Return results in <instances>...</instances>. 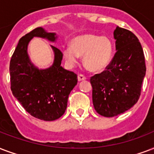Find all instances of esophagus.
I'll return each instance as SVG.
<instances>
[{
	"label": "esophagus",
	"instance_id": "obj_1",
	"mask_svg": "<svg viewBox=\"0 0 154 154\" xmlns=\"http://www.w3.org/2000/svg\"><path fill=\"white\" fill-rule=\"evenodd\" d=\"M77 79H78L79 82H81V81H84V80L86 79V77H85V76H84L83 74H78V76H77Z\"/></svg>",
	"mask_w": 154,
	"mask_h": 154
}]
</instances>
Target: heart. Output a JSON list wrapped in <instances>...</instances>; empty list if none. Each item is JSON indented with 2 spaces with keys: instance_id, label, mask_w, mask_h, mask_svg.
<instances>
[{
  "instance_id": "b5f03b06",
  "label": "heart",
  "mask_w": 154,
  "mask_h": 154,
  "mask_svg": "<svg viewBox=\"0 0 154 154\" xmlns=\"http://www.w3.org/2000/svg\"><path fill=\"white\" fill-rule=\"evenodd\" d=\"M71 47H64L63 55L69 64H75L79 56H83L85 68L90 72H102L111 63L113 44L108 37L94 34H85L75 37Z\"/></svg>"
}]
</instances>
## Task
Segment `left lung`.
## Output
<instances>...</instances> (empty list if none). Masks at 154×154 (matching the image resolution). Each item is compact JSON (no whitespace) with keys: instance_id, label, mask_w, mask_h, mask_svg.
I'll use <instances>...</instances> for the list:
<instances>
[{"instance_id":"8db88e82","label":"left lung","mask_w":154,"mask_h":154,"mask_svg":"<svg viewBox=\"0 0 154 154\" xmlns=\"http://www.w3.org/2000/svg\"><path fill=\"white\" fill-rule=\"evenodd\" d=\"M116 52L106 70L90 77L94 109L99 115L113 117L137 103L145 76L141 44L130 30L117 26L114 31Z\"/></svg>"}]
</instances>
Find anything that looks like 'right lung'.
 Segmentation results:
<instances>
[{"mask_svg":"<svg viewBox=\"0 0 154 154\" xmlns=\"http://www.w3.org/2000/svg\"><path fill=\"white\" fill-rule=\"evenodd\" d=\"M55 33L37 27L22 36L9 64L12 93L28 113L41 120L52 121L61 117L67 108L71 90L77 84V76L60 66L63 54L51 46L55 52L53 65L38 70L30 63L27 45L33 37L55 41Z\"/></svg>","mask_w":154,"mask_h":154,"instance_id":"obj_1","label":"right lung"}]
</instances>
